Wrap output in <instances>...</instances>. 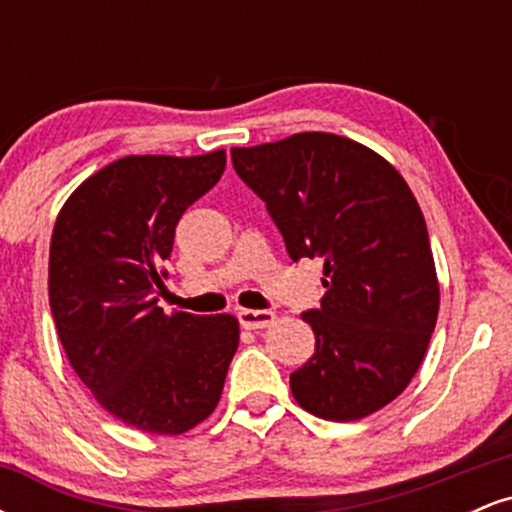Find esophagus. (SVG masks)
Instances as JSON below:
<instances>
[{
  "instance_id": "esophagus-1",
  "label": "esophagus",
  "mask_w": 512,
  "mask_h": 512,
  "mask_svg": "<svg viewBox=\"0 0 512 512\" xmlns=\"http://www.w3.org/2000/svg\"><path fill=\"white\" fill-rule=\"evenodd\" d=\"M238 320L245 330H264L274 322V313H269V310H240Z\"/></svg>"
}]
</instances>
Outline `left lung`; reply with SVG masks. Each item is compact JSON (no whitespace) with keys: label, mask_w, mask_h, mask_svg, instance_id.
Here are the masks:
<instances>
[{"label":"left lung","mask_w":512,"mask_h":512,"mask_svg":"<svg viewBox=\"0 0 512 512\" xmlns=\"http://www.w3.org/2000/svg\"><path fill=\"white\" fill-rule=\"evenodd\" d=\"M291 260L322 257L325 296L301 317L315 354L291 373L305 411L358 421L404 392L424 361L440 289L419 202L395 166L354 139L301 132L231 149Z\"/></svg>","instance_id":"obj_1"}]
</instances>
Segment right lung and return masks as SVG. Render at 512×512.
<instances>
[{
	"label": "right lung",
	"instance_id": "add662e5",
	"mask_svg": "<svg viewBox=\"0 0 512 512\" xmlns=\"http://www.w3.org/2000/svg\"><path fill=\"white\" fill-rule=\"evenodd\" d=\"M226 168L204 156H125L69 195L50 240L48 291L69 363L122 424L180 436L216 409L240 342L233 315L158 305L175 226Z\"/></svg>",
	"mask_w": 512,
	"mask_h": 512
}]
</instances>
